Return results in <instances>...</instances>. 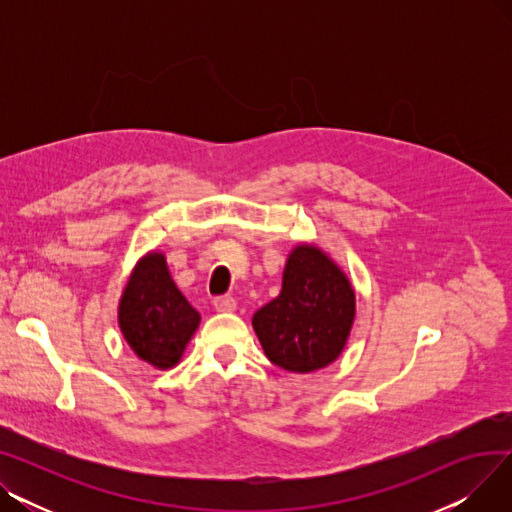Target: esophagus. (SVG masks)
<instances>
[{
  "label": "esophagus",
  "mask_w": 512,
  "mask_h": 512,
  "mask_svg": "<svg viewBox=\"0 0 512 512\" xmlns=\"http://www.w3.org/2000/svg\"><path fill=\"white\" fill-rule=\"evenodd\" d=\"M213 307H215V311H220V313H230V311L236 309V301L230 297V294H224V297L213 299Z\"/></svg>",
  "instance_id": "esophagus-1"
}]
</instances>
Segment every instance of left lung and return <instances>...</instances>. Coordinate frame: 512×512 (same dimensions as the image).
<instances>
[{"mask_svg":"<svg viewBox=\"0 0 512 512\" xmlns=\"http://www.w3.org/2000/svg\"><path fill=\"white\" fill-rule=\"evenodd\" d=\"M353 319L351 282L319 249L301 245L286 261L282 292L253 315V328L274 365L309 373L342 353Z\"/></svg>","mask_w":512,"mask_h":512,"instance_id":"left-lung-1","label":"left lung"}]
</instances>
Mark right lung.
I'll return each instance as SVG.
<instances>
[{"label": "right lung", "mask_w": 512, "mask_h": 512, "mask_svg": "<svg viewBox=\"0 0 512 512\" xmlns=\"http://www.w3.org/2000/svg\"><path fill=\"white\" fill-rule=\"evenodd\" d=\"M118 319L132 351L143 361L168 369L180 361L201 315L172 282L164 255L151 253L134 267Z\"/></svg>", "instance_id": "right-lung-1"}]
</instances>
